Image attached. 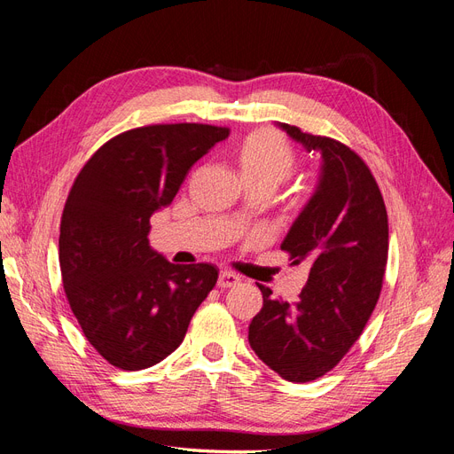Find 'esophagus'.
I'll list each match as a JSON object with an SVG mask.
<instances>
[{
    "instance_id": "34e87169",
    "label": "esophagus",
    "mask_w": 454,
    "mask_h": 454,
    "mask_svg": "<svg viewBox=\"0 0 454 454\" xmlns=\"http://www.w3.org/2000/svg\"><path fill=\"white\" fill-rule=\"evenodd\" d=\"M239 282H240V278L237 277V274L229 272V270H223L217 278V286L223 287V290H227V287H235Z\"/></svg>"
}]
</instances>
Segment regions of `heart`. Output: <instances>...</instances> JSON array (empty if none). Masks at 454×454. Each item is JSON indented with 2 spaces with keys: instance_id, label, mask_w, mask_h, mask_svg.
Segmentation results:
<instances>
[{
  "instance_id": "obj_1",
  "label": "heart",
  "mask_w": 454,
  "mask_h": 454,
  "mask_svg": "<svg viewBox=\"0 0 454 454\" xmlns=\"http://www.w3.org/2000/svg\"><path fill=\"white\" fill-rule=\"evenodd\" d=\"M231 159L246 187H263L270 193L290 180L297 167V153L286 136L272 129H259L232 145Z\"/></svg>"
}]
</instances>
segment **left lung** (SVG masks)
Instances as JSON below:
<instances>
[{"label":"left lung","instance_id":"obj_1","mask_svg":"<svg viewBox=\"0 0 454 454\" xmlns=\"http://www.w3.org/2000/svg\"><path fill=\"white\" fill-rule=\"evenodd\" d=\"M280 127L324 159L318 189L280 246L294 265H309V280L294 305L257 284L263 309L248 340L282 379L309 382L345 358L375 310L388 261V215L377 180L354 149Z\"/></svg>","mask_w":454,"mask_h":454}]
</instances>
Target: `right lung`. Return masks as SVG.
<instances>
[{
  "instance_id": "1",
  "label": "right lung",
  "mask_w": 454,
  "mask_h": 454,
  "mask_svg": "<svg viewBox=\"0 0 454 454\" xmlns=\"http://www.w3.org/2000/svg\"><path fill=\"white\" fill-rule=\"evenodd\" d=\"M227 127L130 129L85 162L66 199L59 259L66 299L106 362L140 371L167 358L217 282L210 263L174 265L149 248V217Z\"/></svg>"
}]
</instances>
